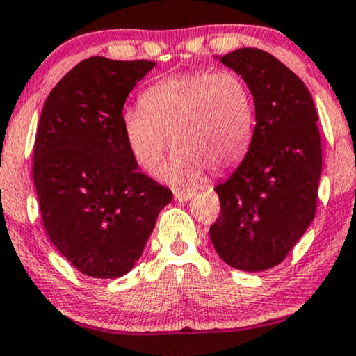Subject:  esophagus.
Segmentation results:
<instances>
[{"instance_id":"esophagus-1","label":"esophagus","mask_w":356,"mask_h":356,"mask_svg":"<svg viewBox=\"0 0 356 356\" xmlns=\"http://www.w3.org/2000/svg\"><path fill=\"white\" fill-rule=\"evenodd\" d=\"M194 195V192H174V199L179 200V202H187V200H191Z\"/></svg>"}]
</instances>
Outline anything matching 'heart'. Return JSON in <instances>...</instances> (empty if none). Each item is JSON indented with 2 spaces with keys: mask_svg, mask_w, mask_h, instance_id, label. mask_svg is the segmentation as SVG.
<instances>
[{
  "mask_svg": "<svg viewBox=\"0 0 356 356\" xmlns=\"http://www.w3.org/2000/svg\"><path fill=\"white\" fill-rule=\"evenodd\" d=\"M140 108L122 114L127 149L144 172L156 175L170 145L164 177L194 187L204 170L222 172L245 156L254 132V97L234 71H191L147 88Z\"/></svg>",
  "mask_w": 356,
  "mask_h": 356,
  "instance_id": "b5f03b06",
  "label": "heart"
}]
</instances>
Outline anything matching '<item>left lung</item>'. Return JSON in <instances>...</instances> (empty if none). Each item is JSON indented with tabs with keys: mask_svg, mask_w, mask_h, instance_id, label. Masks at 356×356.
Masks as SVG:
<instances>
[{
	"mask_svg": "<svg viewBox=\"0 0 356 356\" xmlns=\"http://www.w3.org/2000/svg\"><path fill=\"white\" fill-rule=\"evenodd\" d=\"M220 63L250 88L255 129L242 164L213 189L220 216L209 234L230 267L264 272L289 255L315 217L322 174L318 115L303 81L267 51L242 48Z\"/></svg>",
	"mask_w": 356,
	"mask_h": 356,
	"instance_id": "1",
	"label": "left lung"
}]
</instances>
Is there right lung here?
Instances as JSON below:
<instances>
[{"instance_id": "add662e5", "label": "right lung", "mask_w": 356, "mask_h": 356, "mask_svg": "<svg viewBox=\"0 0 356 356\" xmlns=\"http://www.w3.org/2000/svg\"><path fill=\"white\" fill-rule=\"evenodd\" d=\"M154 61L92 56L54 86L42 108L33 179L49 241L81 273L134 267L172 192L137 170L122 134L124 102Z\"/></svg>"}]
</instances>
